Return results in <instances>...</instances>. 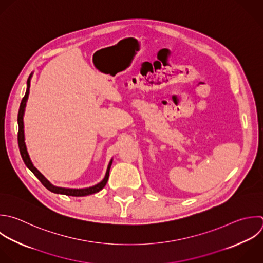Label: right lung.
I'll list each match as a JSON object with an SVG mask.
<instances>
[{
    "mask_svg": "<svg viewBox=\"0 0 263 263\" xmlns=\"http://www.w3.org/2000/svg\"><path fill=\"white\" fill-rule=\"evenodd\" d=\"M31 78V76H30ZM30 78L28 79V88L26 91L25 97L22 100L21 103V107H20V111H18V116H17V121H18V135H17V140H18V147H20V151L22 154V157L26 163V165L33 172V174L40 180V182L51 192L53 193H60V194H65V195H71V196H85V195H89V194H93L99 192L100 190H102L109 179V173H110V168H111V164H112V160L110 161L108 168H107V173L106 176L104 178V180L102 182H100L99 184L89 187V188H83V189H70V188H62V187H55L53 186L32 163L29 153L27 151V147H26V143H25V134H24V113H25V108H26V104L29 98V92H30Z\"/></svg>",
    "mask_w": 263,
    "mask_h": 263,
    "instance_id": "1",
    "label": "right lung"
}]
</instances>
